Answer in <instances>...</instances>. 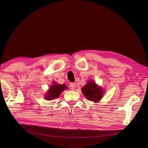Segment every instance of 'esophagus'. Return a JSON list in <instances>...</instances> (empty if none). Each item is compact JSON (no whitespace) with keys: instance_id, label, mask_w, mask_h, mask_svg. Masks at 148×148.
I'll return each mask as SVG.
<instances>
[{"instance_id":"34e87169","label":"esophagus","mask_w":148,"mask_h":148,"mask_svg":"<svg viewBox=\"0 0 148 148\" xmlns=\"http://www.w3.org/2000/svg\"><path fill=\"white\" fill-rule=\"evenodd\" d=\"M70 87H71V89H74L75 88V87H76V84H75L74 83H70Z\"/></svg>"}]
</instances>
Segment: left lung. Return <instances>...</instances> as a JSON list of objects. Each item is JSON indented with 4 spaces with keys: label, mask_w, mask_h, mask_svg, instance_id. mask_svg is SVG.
<instances>
[{
    "label": "left lung",
    "mask_w": 148,
    "mask_h": 148,
    "mask_svg": "<svg viewBox=\"0 0 148 148\" xmlns=\"http://www.w3.org/2000/svg\"><path fill=\"white\" fill-rule=\"evenodd\" d=\"M82 92L86 98L93 102H98L102 98L103 91L93 81H89L82 88Z\"/></svg>",
    "instance_id": "obj_1"
}]
</instances>
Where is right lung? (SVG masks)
I'll use <instances>...</instances> for the list:
<instances>
[{"label": "right lung", "mask_w": 148, "mask_h": 148, "mask_svg": "<svg viewBox=\"0 0 148 148\" xmlns=\"http://www.w3.org/2000/svg\"><path fill=\"white\" fill-rule=\"evenodd\" d=\"M65 89H67V86H65V84H58L55 83V84L49 88V89L48 92V94L45 96V99L46 100H51L54 99L60 95L61 93L63 91L65 90Z\"/></svg>", "instance_id": "obj_1"}]
</instances>
